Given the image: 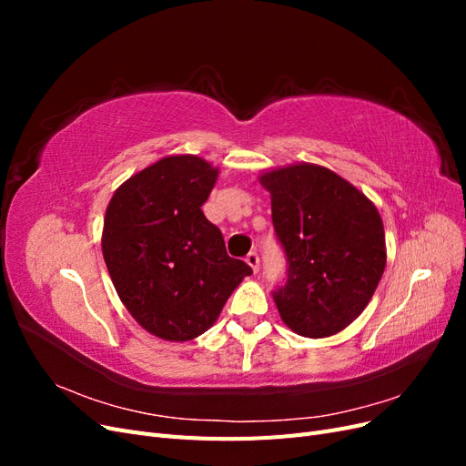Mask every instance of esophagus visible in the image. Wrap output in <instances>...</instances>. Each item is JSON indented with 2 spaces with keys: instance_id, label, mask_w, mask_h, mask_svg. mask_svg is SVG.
<instances>
[{
  "instance_id": "obj_1",
  "label": "esophagus",
  "mask_w": 466,
  "mask_h": 466,
  "mask_svg": "<svg viewBox=\"0 0 466 466\" xmlns=\"http://www.w3.org/2000/svg\"><path fill=\"white\" fill-rule=\"evenodd\" d=\"M247 264L252 268V272H258V268H260V258H258V255L257 252H248L247 255Z\"/></svg>"
}]
</instances>
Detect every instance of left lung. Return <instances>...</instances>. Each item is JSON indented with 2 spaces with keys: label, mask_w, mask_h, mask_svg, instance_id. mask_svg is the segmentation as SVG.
<instances>
[{
  "label": "left lung",
  "mask_w": 466,
  "mask_h": 466,
  "mask_svg": "<svg viewBox=\"0 0 466 466\" xmlns=\"http://www.w3.org/2000/svg\"><path fill=\"white\" fill-rule=\"evenodd\" d=\"M288 257L274 291L281 320L305 338H327L354 322L385 272V229L375 204L327 167L293 163L258 177Z\"/></svg>",
  "instance_id": "obj_1"
}]
</instances>
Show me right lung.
Listing matches in <instances>:
<instances>
[{
	"label": "right lung",
	"instance_id": "add662e5",
	"mask_svg": "<svg viewBox=\"0 0 466 466\" xmlns=\"http://www.w3.org/2000/svg\"><path fill=\"white\" fill-rule=\"evenodd\" d=\"M218 175L198 155H168L122 182L106 206L101 245L112 284L139 327L161 340L204 334L252 274L202 211Z\"/></svg>",
	"mask_w": 466,
	"mask_h": 466
}]
</instances>
